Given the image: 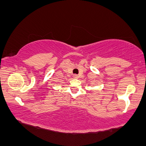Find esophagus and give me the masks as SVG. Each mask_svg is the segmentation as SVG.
Masks as SVG:
<instances>
[{"label":"esophagus","mask_w":146,"mask_h":146,"mask_svg":"<svg viewBox=\"0 0 146 146\" xmlns=\"http://www.w3.org/2000/svg\"><path fill=\"white\" fill-rule=\"evenodd\" d=\"M73 77L74 78V79H77V78L79 77V76H78L77 75H76V74H74V75H73Z\"/></svg>","instance_id":"esophagus-1"}]
</instances>
